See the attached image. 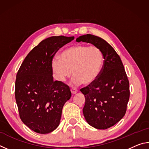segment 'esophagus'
<instances>
[{
    "mask_svg": "<svg viewBox=\"0 0 149 149\" xmlns=\"http://www.w3.org/2000/svg\"><path fill=\"white\" fill-rule=\"evenodd\" d=\"M70 91H71V93H72V95H75L77 93V90L76 89H75V88H72V89H70Z\"/></svg>",
    "mask_w": 149,
    "mask_h": 149,
    "instance_id": "esophagus-1",
    "label": "esophagus"
}]
</instances>
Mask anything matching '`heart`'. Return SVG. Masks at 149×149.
I'll list each match as a JSON object with an SVG mask.
<instances>
[{
    "label": "heart",
    "mask_w": 149,
    "mask_h": 149,
    "mask_svg": "<svg viewBox=\"0 0 149 149\" xmlns=\"http://www.w3.org/2000/svg\"><path fill=\"white\" fill-rule=\"evenodd\" d=\"M104 62V54L99 47L76 45L63 50L60 58H54L51 66L60 81L69 77L72 71L73 84L89 85L99 77Z\"/></svg>",
    "instance_id": "obj_1"
}]
</instances>
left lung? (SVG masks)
Segmentation results:
<instances>
[{
  "label": "left lung",
  "mask_w": 149,
  "mask_h": 149,
  "mask_svg": "<svg viewBox=\"0 0 149 149\" xmlns=\"http://www.w3.org/2000/svg\"><path fill=\"white\" fill-rule=\"evenodd\" d=\"M99 47L104 54L102 72L94 82L80 91L85 97L83 113L93 127L106 130L124 116L130 99V83L119 55L99 37L87 34L76 39Z\"/></svg>",
  "instance_id": "left-lung-1"
}]
</instances>
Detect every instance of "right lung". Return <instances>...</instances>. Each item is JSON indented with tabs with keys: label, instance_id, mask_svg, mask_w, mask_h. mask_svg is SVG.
I'll use <instances>...</instances> for the list:
<instances>
[{
	"label": "right lung",
	"instance_id": "right-lung-1",
	"mask_svg": "<svg viewBox=\"0 0 149 149\" xmlns=\"http://www.w3.org/2000/svg\"><path fill=\"white\" fill-rule=\"evenodd\" d=\"M74 37L53 36L34 47L16 75L15 97L20 119L33 132L46 134L60 124L62 108L72 94L68 85L53 80L52 60Z\"/></svg>",
	"mask_w": 149,
	"mask_h": 149
}]
</instances>
